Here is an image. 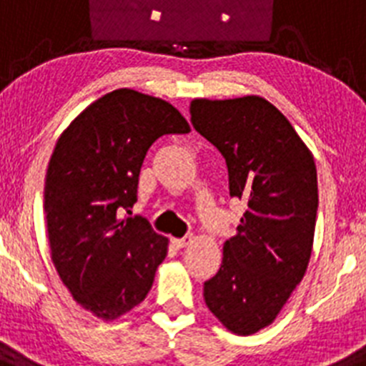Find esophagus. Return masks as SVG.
Here are the masks:
<instances>
[{
    "instance_id": "obj_1",
    "label": "esophagus",
    "mask_w": 366,
    "mask_h": 366,
    "mask_svg": "<svg viewBox=\"0 0 366 366\" xmlns=\"http://www.w3.org/2000/svg\"><path fill=\"white\" fill-rule=\"evenodd\" d=\"M192 242H194L192 234L183 236V238H174V245H176V247H187V245H190Z\"/></svg>"
}]
</instances>
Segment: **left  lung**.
<instances>
[{
    "label": "left lung",
    "instance_id": "obj_1",
    "mask_svg": "<svg viewBox=\"0 0 366 366\" xmlns=\"http://www.w3.org/2000/svg\"><path fill=\"white\" fill-rule=\"evenodd\" d=\"M190 121L225 157L229 194L247 203L203 297L229 332L251 335L277 319L308 269L319 205L315 161L262 97L194 99Z\"/></svg>",
    "mask_w": 366,
    "mask_h": 366
}]
</instances>
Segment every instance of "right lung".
<instances>
[{"instance_id": "obj_1", "label": "right lung", "mask_w": 366, "mask_h": 366, "mask_svg": "<svg viewBox=\"0 0 366 366\" xmlns=\"http://www.w3.org/2000/svg\"><path fill=\"white\" fill-rule=\"evenodd\" d=\"M189 132L170 102L122 87L87 106L58 139L44 192L51 258L73 299L99 319L124 315L150 292L168 238L122 211L137 202L154 141Z\"/></svg>"}]
</instances>
